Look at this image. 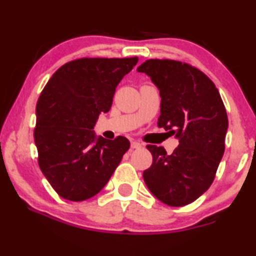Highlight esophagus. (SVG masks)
<instances>
[{"label":"esophagus","instance_id":"34e87169","mask_svg":"<svg viewBox=\"0 0 256 256\" xmlns=\"http://www.w3.org/2000/svg\"><path fill=\"white\" fill-rule=\"evenodd\" d=\"M142 146H143V144L140 142H132L131 143V148H134V149H140Z\"/></svg>","mask_w":256,"mask_h":256}]
</instances>
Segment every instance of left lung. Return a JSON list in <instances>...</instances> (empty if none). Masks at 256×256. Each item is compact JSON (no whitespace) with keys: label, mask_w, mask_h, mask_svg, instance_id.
<instances>
[{"label":"left lung","mask_w":256,"mask_h":256,"mask_svg":"<svg viewBox=\"0 0 256 256\" xmlns=\"http://www.w3.org/2000/svg\"><path fill=\"white\" fill-rule=\"evenodd\" d=\"M161 96L158 126L178 138L173 154L146 146L152 167L143 178L150 192L169 206L198 199L214 182L224 149L228 116L220 92L204 72L182 62L148 60L137 68Z\"/></svg>","instance_id":"8db88e82"}]
</instances>
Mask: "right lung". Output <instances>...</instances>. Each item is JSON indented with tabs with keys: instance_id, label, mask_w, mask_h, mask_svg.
<instances>
[{
	"instance_id": "1",
	"label": "right lung",
	"mask_w": 256,
	"mask_h": 256,
	"mask_svg": "<svg viewBox=\"0 0 256 256\" xmlns=\"http://www.w3.org/2000/svg\"><path fill=\"white\" fill-rule=\"evenodd\" d=\"M138 57L80 58L62 66L36 102L38 163L58 196L82 202L98 194L130 148L125 137L95 136V122L112 106L118 83Z\"/></svg>"
}]
</instances>
